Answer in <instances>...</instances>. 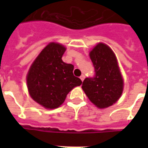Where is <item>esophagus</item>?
<instances>
[{
	"mask_svg": "<svg viewBox=\"0 0 148 148\" xmlns=\"http://www.w3.org/2000/svg\"><path fill=\"white\" fill-rule=\"evenodd\" d=\"M84 78H85V76L84 75V74H82L81 77H80V79L81 80V81H84Z\"/></svg>",
	"mask_w": 148,
	"mask_h": 148,
	"instance_id": "obj_1",
	"label": "esophagus"
}]
</instances>
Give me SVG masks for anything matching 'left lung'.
Wrapping results in <instances>:
<instances>
[{
	"mask_svg": "<svg viewBox=\"0 0 148 148\" xmlns=\"http://www.w3.org/2000/svg\"><path fill=\"white\" fill-rule=\"evenodd\" d=\"M89 54L95 74L84 79L82 89L97 108H108L118 101L124 88L117 58L112 50L103 43L97 44Z\"/></svg>",
	"mask_w": 148,
	"mask_h": 148,
	"instance_id": "left-lung-1",
	"label": "left lung"
}]
</instances>
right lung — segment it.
I'll list each match as a JSON object with an SVG mask.
<instances>
[{
    "mask_svg": "<svg viewBox=\"0 0 148 148\" xmlns=\"http://www.w3.org/2000/svg\"><path fill=\"white\" fill-rule=\"evenodd\" d=\"M65 51L64 46L50 43L34 60L27 75L31 97L47 109L60 107L67 94L82 83L73 74L74 65L61 59Z\"/></svg>",
    "mask_w": 148,
    "mask_h": 148,
    "instance_id": "1",
    "label": "right lung"
}]
</instances>
